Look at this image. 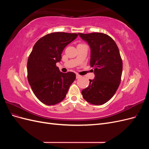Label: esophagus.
<instances>
[{
	"mask_svg": "<svg viewBox=\"0 0 149 149\" xmlns=\"http://www.w3.org/2000/svg\"><path fill=\"white\" fill-rule=\"evenodd\" d=\"M76 79H79V78H80L81 77V76H80L79 74H76Z\"/></svg>",
	"mask_w": 149,
	"mask_h": 149,
	"instance_id": "1",
	"label": "esophagus"
}]
</instances>
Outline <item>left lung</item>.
<instances>
[{
	"instance_id": "left-lung-1",
	"label": "left lung",
	"mask_w": 149,
	"mask_h": 149,
	"mask_svg": "<svg viewBox=\"0 0 149 149\" xmlns=\"http://www.w3.org/2000/svg\"><path fill=\"white\" fill-rule=\"evenodd\" d=\"M79 37L91 49L90 65L94 68V79L81 91L83 98L94 105H102L114 95L120 83L123 61L113 39L102 33L84 34Z\"/></svg>"
}]
</instances>
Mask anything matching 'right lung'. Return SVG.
<instances>
[{
    "instance_id": "right-lung-1",
    "label": "right lung",
    "mask_w": 149,
    "mask_h": 149,
    "mask_svg": "<svg viewBox=\"0 0 149 149\" xmlns=\"http://www.w3.org/2000/svg\"><path fill=\"white\" fill-rule=\"evenodd\" d=\"M78 37L76 33L54 32L36 42L27 61V78L38 100L48 106L64 100L76 79L73 72L63 73L56 66L64 48Z\"/></svg>"
}]
</instances>
